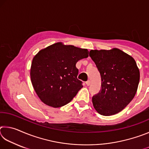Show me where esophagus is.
<instances>
[{"mask_svg":"<svg viewBox=\"0 0 149 149\" xmlns=\"http://www.w3.org/2000/svg\"><path fill=\"white\" fill-rule=\"evenodd\" d=\"M85 84H86V85H87V86H89V85H90V84H91V81H90V80H87L86 82H85Z\"/></svg>","mask_w":149,"mask_h":149,"instance_id":"esophagus-1","label":"esophagus"}]
</instances>
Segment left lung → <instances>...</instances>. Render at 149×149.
Returning <instances> with one entry per match:
<instances>
[{
    "label": "left lung",
    "instance_id": "1",
    "mask_svg": "<svg viewBox=\"0 0 149 149\" xmlns=\"http://www.w3.org/2000/svg\"><path fill=\"white\" fill-rule=\"evenodd\" d=\"M89 56L101 77V89L93 97L98 113L111 116L122 111L137 92L140 73L133 58L118 49L91 50Z\"/></svg>",
    "mask_w": 149,
    "mask_h": 149
}]
</instances>
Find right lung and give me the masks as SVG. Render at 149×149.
<instances>
[{
    "label": "right lung",
    "instance_id": "obj_1",
    "mask_svg": "<svg viewBox=\"0 0 149 149\" xmlns=\"http://www.w3.org/2000/svg\"><path fill=\"white\" fill-rule=\"evenodd\" d=\"M87 49L57 42L42 49L32 60L30 76L42 102L54 108L69 103L83 87L76 63L89 56Z\"/></svg>",
    "mask_w": 149,
    "mask_h": 149
}]
</instances>
